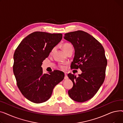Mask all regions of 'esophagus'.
<instances>
[{
	"label": "esophagus",
	"instance_id": "obj_1",
	"mask_svg": "<svg viewBox=\"0 0 123 123\" xmlns=\"http://www.w3.org/2000/svg\"><path fill=\"white\" fill-rule=\"evenodd\" d=\"M68 78V77L67 76V75L66 73H65V77H64V79H67Z\"/></svg>",
	"mask_w": 123,
	"mask_h": 123
}]
</instances>
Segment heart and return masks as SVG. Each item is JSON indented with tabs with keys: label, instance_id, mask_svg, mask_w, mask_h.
I'll return each mask as SVG.
<instances>
[{
	"label": "heart",
	"instance_id": "heart-1",
	"mask_svg": "<svg viewBox=\"0 0 123 123\" xmlns=\"http://www.w3.org/2000/svg\"><path fill=\"white\" fill-rule=\"evenodd\" d=\"M72 46V45H71L70 44H69V43H65V44H64L63 45V49H64V51H65L69 47H70V46ZM54 50H55V48H53L51 50L50 53H51V54L53 52V51H54ZM59 67H60L61 69H64L65 68V66H64V65H63V64H60V65H59Z\"/></svg>",
	"mask_w": 123,
	"mask_h": 123
}]
</instances>
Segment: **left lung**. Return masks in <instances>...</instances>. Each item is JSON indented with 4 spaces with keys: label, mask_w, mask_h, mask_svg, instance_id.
<instances>
[{
    "label": "left lung",
    "mask_w": 123,
    "mask_h": 123,
    "mask_svg": "<svg viewBox=\"0 0 123 123\" xmlns=\"http://www.w3.org/2000/svg\"><path fill=\"white\" fill-rule=\"evenodd\" d=\"M64 38L71 43L75 49L71 68L82 71L78 77L68 74L73 83L69 96L75 101L86 102L93 97L105 78L107 60L104 47L94 37L81 30L66 33Z\"/></svg>",
    "instance_id": "1"
}]
</instances>
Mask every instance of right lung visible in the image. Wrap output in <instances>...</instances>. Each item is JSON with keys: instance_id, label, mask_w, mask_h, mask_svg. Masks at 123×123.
<instances>
[{"instance_id": "add662e5", "label": "right lung", "mask_w": 123, "mask_h": 123, "mask_svg": "<svg viewBox=\"0 0 123 123\" xmlns=\"http://www.w3.org/2000/svg\"><path fill=\"white\" fill-rule=\"evenodd\" d=\"M62 38L61 33L34 32L24 38L14 52L13 70L17 86L32 102L47 101L54 87L64 79L63 72L54 70L43 74L41 67L43 60Z\"/></svg>"}]
</instances>
